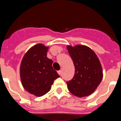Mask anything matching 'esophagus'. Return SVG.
<instances>
[{"instance_id":"34e87169","label":"esophagus","mask_w":121,"mask_h":121,"mask_svg":"<svg viewBox=\"0 0 121 121\" xmlns=\"http://www.w3.org/2000/svg\"><path fill=\"white\" fill-rule=\"evenodd\" d=\"M57 73H58V74H59V75H61V74H62L61 70H59V71H57Z\"/></svg>"}]
</instances>
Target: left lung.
Returning a JSON list of instances; mask_svg holds the SVG:
<instances>
[{"instance_id": "1", "label": "left lung", "mask_w": 121, "mask_h": 121, "mask_svg": "<svg viewBox=\"0 0 121 121\" xmlns=\"http://www.w3.org/2000/svg\"><path fill=\"white\" fill-rule=\"evenodd\" d=\"M73 61V78L67 82L70 92L79 98L88 96L96 90L103 78L102 66L90 48L82 45L67 47Z\"/></svg>"}]
</instances>
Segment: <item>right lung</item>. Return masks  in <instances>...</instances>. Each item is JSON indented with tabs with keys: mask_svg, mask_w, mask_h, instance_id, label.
Here are the masks:
<instances>
[{
	"mask_svg": "<svg viewBox=\"0 0 121 121\" xmlns=\"http://www.w3.org/2000/svg\"><path fill=\"white\" fill-rule=\"evenodd\" d=\"M48 47L38 43L25 53L20 67L23 88L30 93L40 97L50 90L54 81L59 78L53 68V60L47 57Z\"/></svg>",
	"mask_w": 121,
	"mask_h": 121,
	"instance_id": "right-lung-1",
	"label": "right lung"
}]
</instances>
